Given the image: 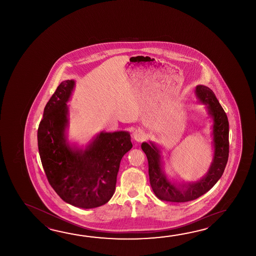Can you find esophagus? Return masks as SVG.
Masks as SVG:
<instances>
[{
  "label": "esophagus",
  "mask_w": 256,
  "mask_h": 256,
  "mask_svg": "<svg viewBox=\"0 0 256 256\" xmlns=\"http://www.w3.org/2000/svg\"><path fill=\"white\" fill-rule=\"evenodd\" d=\"M132 136H134V139L136 142H142L146 139V134L142 130H134V134H132Z\"/></svg>",
  "instance_id": "34e87169"
}]
</instances>
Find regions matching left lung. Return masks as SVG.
Listing matches in <instances>:
<instances>
[{
	"mask_svg": "<svg viewBox=\"0 0 256 256\" xmlns=\"http://www.w3.org/2000/svg\"><path fill=\"white\" fill-rule=\"evenodd\" d=\"M198 102L205 105L208 114L212 118V162L207 174L195 182L176 183L164 173L161 159V150L152 142L142 144V150L148 160L149 180L152 191L159 200L169 202H188L204 195L222 176L228 158V122L227 115L212 90L204 85L195 90Z\"/></svg>",
	"mask_w": 256,
	"mask_h": 256,
	"instance_id": "left-lung-1",
	"label": "left lung"
}]
</instances>
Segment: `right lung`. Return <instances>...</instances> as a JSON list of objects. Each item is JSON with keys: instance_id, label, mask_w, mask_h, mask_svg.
<instances>
[{"instance_id": "obj_1", "label": "right lung", "mask_w": 256, "mask_h": 256, "mask_svg": "<svg viewBox=\"0 0 256 256\" xmlns=\"http://www.w3.org/2000/svg\"><path fill=\"white\" fill-rule=\"evenodd\" d=\"M73 80L60 83L44 110L38 130V151L49 184L75 207L104 205L114 194L120 160L132 144L126 130L102 132L85 148L70 144L66 136Z\"/></svg>"}]
</instances>
